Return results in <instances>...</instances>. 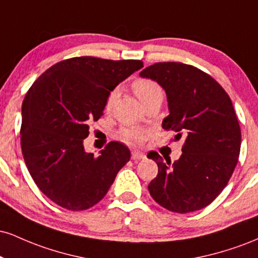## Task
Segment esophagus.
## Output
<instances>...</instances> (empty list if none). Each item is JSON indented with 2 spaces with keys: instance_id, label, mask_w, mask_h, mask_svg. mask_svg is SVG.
I'll use <instances>...</instances> for the list:
<instances>
[{
  "instance_id": "esophagus-1",
  "label": "esophagus",
  "mask_w": 258,
  "mask_h": 258,
  "mask_svg": "<svg viewBox=\"0 0 258 258\" xmlns=\"http://www.w3.org/2000/svg\"><path fill=\"white\" fill-rule=\"evenodd\" d=\"M132 159L133 160H142L146 159V154L139 152V150H133L132 152Z\"/></svg>"
}]
</instances>
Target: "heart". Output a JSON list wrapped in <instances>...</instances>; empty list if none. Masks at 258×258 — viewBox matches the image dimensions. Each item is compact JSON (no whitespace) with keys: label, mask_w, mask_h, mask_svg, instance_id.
<instances>
[{"label":"heart","mask_w":258,"mask_h":258,"mask_svg":"<svg viewBox=\"0 0 258 258\" xmlns=\"http://www.w3.org/2000/svg\"><path fill=\"white\" fill-rule=\"evenodd\" d=\"M132 88L135 91L136 96L138 97L139 100L142 103H146L148 99H150L152 97L156 96V94H162L161 87L158 82H155L154 80L147 79V78H141L133 81ZM116 91H112L109 93L108 98L105 102V108L109 109L114 103L115 98H116ZM121 138L126 142V143H139V142L143 141L146 138V132L141 128H136V127H127L121 131Z\"/></svg>","instance_id":"1"}]
</instances>
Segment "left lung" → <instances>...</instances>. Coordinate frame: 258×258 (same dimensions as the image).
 Returning <instances> with one entry per match:
<instances>
[{
	"label": "left lung",
	"mask_w": 258,
	"mask_h": 258,
	"mask_svg": "<svg viewBox=\"0 0 258 258\" xmlns=\"http://www.w3.org/2000/svg\"><path fill=\"white\" fill-rule=\"evenodd\" d=\"M139 75L166 92L170 115L162 128L177 132L176 139L185 136L182 155L174 162L148 153L159 167L149 193L177 214L204 209L228 184L240 154L241 132L232 100L214 78L193 65L155 63Z\"/></svg>",
	"instance_id": "obj_1"
}]
</instances>
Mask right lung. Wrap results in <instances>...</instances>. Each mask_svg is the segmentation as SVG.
Instances as JSON below:
<instances>
[{
	"label": "right lung",
	"instance_id": "obj_1",
	"mask_svg": "<svg viewBox=\"0 0 258 258\" xmlns=\"http://www.w3.org/2000/svg\"><path fill=\"white\" fill-rule=\"evenodd\" d=\"M143 68L142 60L75 57L32 84L22 106L20 144L32 179L57 205L82 211L99 203L131 158L120 142L98 156L86 153L90 122L103 115L109 93Z\"/></svg>",
	"mask_w": 258,
	"mask_h": 258
}]
</instances>
